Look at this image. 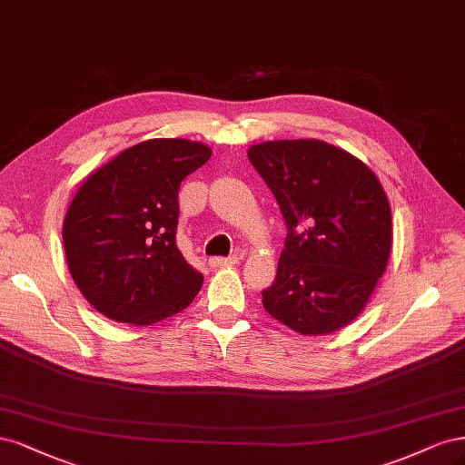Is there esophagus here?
I'll use <instances>...</instances> for the list:
<instances>
[{"mask_svg":"<svg viewBox=\"0 0 465 465\" xmlns=\"http://www.w3.org/2000/svg\"><path fill=\"white\" fill-rule=\"evenodd\" d=\"M237 262H239V259H237V257H228V259H223V257H216V259H211V266H214V268L233 266V264H237Z\"/></svg>","mask_w":465,"mask_h":465,"instance_id":"34e87169","label":"esophagus"}]
</instances>
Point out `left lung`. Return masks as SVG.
Segmentation results:
<instances>
[{"instance_id": "1", "label": "left lung", "mask_w": 465, "mask_h": 465, "mask_svg": "<svg viewBox=\"0 0 465 465\" xmlns=\"http://www.w3.org/2000/svg\"><path fill=\"white\" fill-rule=\"evenodd\" d=\"M247 156L288 226L266 312L303 336L348 326L367 305L392 247V213L372 170L317 139L266 141Z\"/></svg>"}]
</instances>
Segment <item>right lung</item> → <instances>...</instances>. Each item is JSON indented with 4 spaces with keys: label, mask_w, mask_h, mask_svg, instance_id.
<instances>
[{
    "label": "right lung",
    "mask_w": 465,
    "mask_h": 465,
    "mask_svg": "<svg viewBox=\"0 0 465 465\" xmlns=\"http://www.w3.org/2000/svg\"><path fill=\"white\" fill-rule=\"evenodd\" d=\"M213 156L203 143L151 139L88 175L67 208L73 282L104 317L148 326L191 305L203 274L175 245L177 193Z\"/></svg>",
    "instance_id": "1"
}]
</instances>
